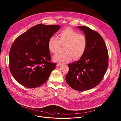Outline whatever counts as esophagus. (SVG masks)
Returning a JSON list of instances; mask_svg holds the SVG:
<instances>
[{
	"mask_svg": "<svg viewBox=\"0 0 121 121\" xmlns=\"http://www.w3.org/2000/svg\"><path fill=\"white\" fill-rule=\"evenodd\" d=\"M62 64H61V63H57V66H61Z\"/></svg>",
	"mask_w": 121,
	"mask_h": 121,
	"instance_id": "1",
	"label": "esophagus"
}]
</instances>
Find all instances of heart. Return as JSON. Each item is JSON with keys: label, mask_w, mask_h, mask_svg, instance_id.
<instances>
[{"label": "heart", "mask_w": 121, "mask_h": 121, "mask_svg": "<svg viewBox=\"0 0 121 121\" xmlns=\"http://www.w3.org/2000/svg\"><path fill=\"white\" fill-rule=\"evenodd\" d=\"M59 40L53 36H51L48 43V50L53 53H56L60 44L64 46V51L62 53H58L53 57L55 62L63 63L69 61L74 56L79 58L84 54L86 50L87 40L84 35L78 34L70 28H66L59 34Z\"/></svg>", "instance_id": "obj_1"}]
</instances>
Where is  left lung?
Returning <instances> with one entry per match:
<instances>
[{
    "label": "left lung",
    "instance_id": "1",
    "mask_svg": "<svg viewBox=\"0 0 121 121\" xmlns=\"http://www.w3.org/2000/svg\"><path fill=\"white\" fill-rule=\"evenodd\" d=\"M77 28L84 33L87 45L79 60L68 64L65 79L73 89L83 91L95 87L102 81L108 68V54L103 38L97 32L86 26Z\"/></svg>",
    "mask_w": 121,
    "mask_h": 121
}]
</instances>
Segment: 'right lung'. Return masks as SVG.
I'll use <instances>...</instances> for the list:
<instances>
[{
  "instance_id": "1",
  "label": "right lung",
  "mask_w": 121,
  "mask_h": 121,
  "mask_svg": "<svg viewBox=\"0 0 121 121\" xmlns=\"http://www.w3.org/2000/svg\"><path fill=\"white\" fill-rule=\"evenodd\" d=\"M60 28V25L39 24L14 41L9 53V69L20 84L35 88L48 79L56 67V63L50 62L48 40Z\"/></svg>"
}]
</instances>
